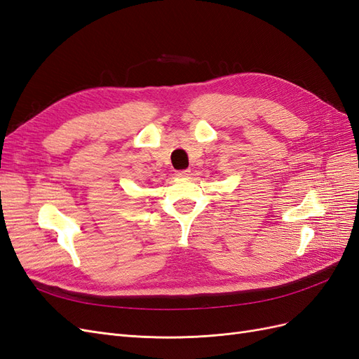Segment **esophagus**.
Segmentation results:
<instances>
[{
    "label": "esophagus",
    "instance_id": "1",
    "mask_svg": "<svg viewBox=\"0 0 359 359\" xmlns=\"http://www.w3.org/2000/svg\"><path fill=\"white\" fill-rule=\"evenodd\" d=\"M175 175H177L178 178H186V177H189V175H190V169H182V170H177Z\"/></svg>",
    "mask_w": 359,
    "mask_h": 359
}]
</instances>
